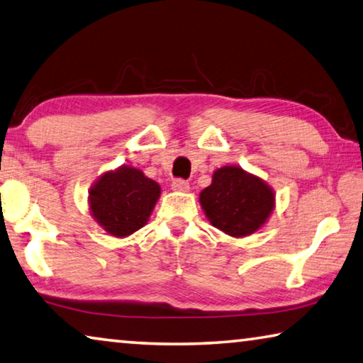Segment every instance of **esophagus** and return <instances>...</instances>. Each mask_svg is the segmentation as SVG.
<instances>
[{
    "instance_id": "1",
    "label": "esophagus",
    "mask_w": 363,
    "mask_h": 363,
    "mask_svg": "<svg viewBox=\"0 0 363 363\" xmlns=\"http://www.w3.org/2000/svg\"><path fill=\"white\" fill-rule=\"evenodd\" d=\"M172 189H174V191H188L189 183L186 180H183V178H175V180L172 182Z\"/></svg>"
}]
</instances>
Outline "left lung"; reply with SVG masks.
I'll list each match as a JSON object with an SVG mask.
<instances>
[{
	"label": "left lung",
	"instance_id": "8db88e82",
	"mask_svg": "<svg viewBox=\"0 0 363 363\" xmlns=\"http://www.w3.org/2000/svg\"><path fill=\"white\" fill-rule=\"evenodd\" d=\"M199 203L213 227L241 238L267 222L275 196L260 178L228 165L213 172L211 186L201 191Z\"/></svg>",
	"mask_w": 363,
	"mask_h": 363
}]
</instances>
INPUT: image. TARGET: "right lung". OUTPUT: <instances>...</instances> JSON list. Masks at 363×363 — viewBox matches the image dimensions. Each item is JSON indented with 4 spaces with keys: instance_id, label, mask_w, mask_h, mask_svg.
I'll return each mask as SVG.
<instances>
[{
    "instance_id": "right-lung-1",
    "label": "right lung",
    "mask_w": 363,
    "mask_h": 363,
    "mask_svg": "<svg viewBox=\"0 0 363 363\" xmlns=\"http://www.w3.org/2000/svg\"><path fill=\"white\" fill-rule=\"evenodd\" d=\"M160 194V186L141 170L121 167L108 172L90 191V209L109 235L135 233L147 222Z\"/></svg>"
}]
</instances>
